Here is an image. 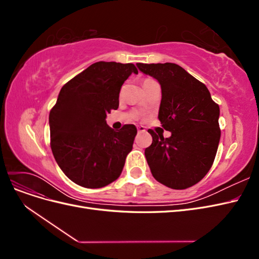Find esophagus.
<instances>
[{
  "instance_id": "esophagus-1",
  "label": "esophagus",
  "mask_w": 259,
  "mask_h": 259,
  "mask_svg": "<svg viewBox=\"0 0 259 259\" xmlns=\"http://www.w3.org/2000/svg\"><path fill=\"white\" fill-rule=\"evenodd\" d=\"M137 130H138V133H144L146 132V128L144 126H137Z\"/></svg>"
}]
</instances>
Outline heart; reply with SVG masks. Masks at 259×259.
I'll use <instances>...</instances> for the list:
<instances>
[{"label": "heart", "instance_id": "1", "mask_svg": "<svg viewBox=\"0 0 259 259\" xmlns=\"http://www.w3.org/2000/svg\"><path fill=\"white\" fill-rule=\"evenodd\" d=\"M147 80H148V79H147Z\"/></svg>", "mask_w": 259, "mask_h": 259}]
</instances>
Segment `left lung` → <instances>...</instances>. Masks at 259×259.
<instances>
[{
    "label": "left lung",
    "instance_id": "left-lung-1",
    "mask_svg": "<svg viewBox=\"0 0 259 259\" xmlns=\"http://www.w3.org/2000/svg\"><path fill=\"white\" fill-rule=\"evenodd\" d=\"M137 67L161 84L159 120L171 133L164 138L148 130L152 136L151 146L145 150L148 165L162 185L187 189L198 184L213 165L221 139L219 106L204 84L176 64Z\"/></svg>",
    "mask_w": 259,
    "mask_h": 259
}]
</instances>
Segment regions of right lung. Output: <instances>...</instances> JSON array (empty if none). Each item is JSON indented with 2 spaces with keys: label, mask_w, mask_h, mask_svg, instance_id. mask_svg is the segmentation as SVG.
Listing matches in <instances>:
<instances>
[{
  "label": "right lung",
  "mask_w": 259,
  "mask_h": 259,
  "mask_svg": "<svg viewBox=\"0 0 259 259\" xmlns=\"http://www.w3.org/2000/svg\"><path fill=\"white\" fill-rule=\"evenodd\" d=\"M138 73L133 64L98 61L62 86L50 112L51 148L65 175L84 188H103L119 178L137 134L106 123L119 107L123 83Z\"/></svg>",
  "instance_id": "1"
}]
</instances>
